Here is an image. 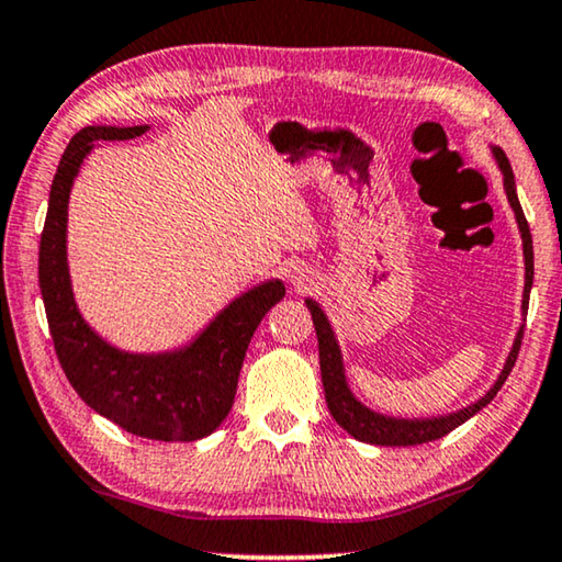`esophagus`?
Here are the masks:
<instances>
[{"instance_id": "esophagus-1", "label": "esophagus", "mask_w": 562, "mask_h": 562, "mask_svg": "<svg viewBox=\"0 0 562 562\" xmlns=\"http://www.w3.org/2000/svg\"><path fill=\"white\" fill-rule=\"evenodd\" d=\"M289 279H291V286H294L296 291H306V289H312L314 283H316L314 271H312V268H306V266H294V268H291Z\"/></svg>"}]
</instances>
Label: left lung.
Instances as JSON below:
<instances>
[{
  "instance_id": "1",
  "label": "left lung",
  "mask_w": 562,
  "mask_h": 562,
  "mask_svg": "<svg viewBox=\"0 0 562 562\" xmlns=\"http://www.w3.org/2000/svg\"><path fill=\"white\" fill-rule=\"evenodd\" d=\"M490 151L494 161H497L499 172H502V182H504V194H507V202L515 213V221L519 227V238H522V258H525V289H522V322L527 316V304H530V291H532V279H535V256H532V235H530V225L525 221L522 205L517 200V184H515V175H512L509 159L499 146L490 144ZM308 312H312L314 319V329H316V339H319V370H322V385H324V397H327V408L331 413L341 428L347 430L349 436L357 438V441L364 443H375V446H418V443H428L436 441V438H443L446 434H451L453 428H459L461 423H467L471 416H476L479 411L486 408L494 401V395L499 393V387L504 385V380L515 368L519 345H522V331L525 324H519L515 339H512L509 355L504 357V364L499 370L497 380L492 382V387L479 397V401L469 403L467 408L451 411V413H441V416H428V418H403V416H387V413H380L370 405H364L360 397L352 393L347 380V368H345V357H341V347L339 339L331 329L329 316L324 314V308L319 306V301L314 299H304Z\"/></svg>"
}]
</instances>
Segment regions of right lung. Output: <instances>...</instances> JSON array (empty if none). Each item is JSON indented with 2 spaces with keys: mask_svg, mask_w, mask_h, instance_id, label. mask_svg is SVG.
<instances>
[{
  "mask_svg": "<svg viewBox=\"0 0 562 562\" xmlns=\"http://www.w3.org/2000/svg\"><path fill=\"white\" fill-rule=\"evenodd\" d=\"M142 126H86L72 136L55 172L40 238V291L65 378L88 408L151 441H198L233 408L250 337L286 294L281 279L243 291L180 347L128 352L103 339L80 314L68 263V205L76 177L95 142H126Z\"/></svg>",
  "mask_w": 562,
  "mask_h": 562,
  "instance_id": "right-lung-1",
  "label": "right lung"
}]
</instances>
